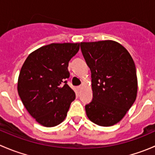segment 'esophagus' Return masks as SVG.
<instances>
[{"mask_svg": "<svg viewBox=\"0 0 155 155\" xmlns=\"http://www.w3.org/2000/svg\"><path fill=\"white\" fill-rule=\"evenodd\" d=\"M82 88V86H79L78 87V89H79V90H81V89Z\"/></svg>", "mask_w": 155, "mask_h": 155, "instance_id": "esophagus-1", "label": "esophagus"}]
</instances>
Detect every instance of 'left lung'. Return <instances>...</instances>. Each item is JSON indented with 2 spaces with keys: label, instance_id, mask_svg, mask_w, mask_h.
<instances>
[{
  "label": "left lung",
  "instance_id": "8db88e82",
  "mask_svg": "<svg viewBox=\"0 0 155 155\" xmlns=\"http://www.w3.org/2000/svg\"><path fill=\"white\" fill-rule=\"evenodd\" d=\"M82 54L91 72L93 100L85 106L88 119L109 127L119 122L136 101L137 70L132 57L113 40L82 42Z\"/></svg>",
  "mask_w": 155,
  "mask_h": 155
}]
</instances>
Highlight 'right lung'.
<instances>
[{"label":"right lung","mask_w":155,"mask_h":155,"mask_svg":"<svg viewBox=\"0 0 155 155\" xmlns=\"http://www.w3.org/2000/svg\"><path fill=\"white\" fill-rule=\"evenodd\" d=\"M79 43H51L32 51L18 79V93L30 115L41 125L51 127L65 119L76 94L67 84L68 64Z\"/></svg>","instance_id":"add662e5"}]
</instances>
